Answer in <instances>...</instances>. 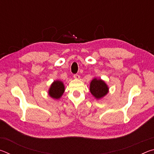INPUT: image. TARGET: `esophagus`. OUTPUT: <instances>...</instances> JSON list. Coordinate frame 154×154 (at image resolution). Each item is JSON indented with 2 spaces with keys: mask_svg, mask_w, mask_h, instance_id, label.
Here are the masks:
<instances>
[{
  "mask_svg": "<svg viewBox=\"0 0 154 154\" xmlns=\"http://www.w3.org/2000/svg\"><path fill=\"white\" fill-rule=\"evenodd\" d=\"M73 77H74V78H75V79H79V78H80V76H79V75H78V74H75L74 75H73Z\"/></svg>",
  "mask_w": 154,
  "mask_h": 154,
  "instance_id": "34e87169",
  "label": "esophagus"
}]
</instances>
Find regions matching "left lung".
I'll return each instance as SVG.
<instances>
[{"label":"left lung","instance_id":"8db88e82","mask_svg":"<svg viewBox=\"0 0 154 154\" xmlns=\"http://www.w3.org/2000/svg\"><path fill=\"white\" fill-rule=\"evenodd\" d=\"M109 88L106 83L101 79H94L90 83V90L96 98H100L108 93Z\"/></svg>","mask_w":154,"mask_h":154}]
</instances>
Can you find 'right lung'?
Returning a JSON list of instances; mask_svg holds the SVG:
<instances>
[{"mask_svg": "<svg viewBox=\"0 0 154 154\" xmlns=\"http://www.w3.org/2000/svg\"><path fill=\"white\" fill-rule=\"evenodd\" d=\"M64 92V86L63 83L60 81H55L49 88V94L53 98L58 99L61 97Z\"/></svg>", "mask_w": 154, "mask_h": 154, "instance_id": "obj_1", "label": "right lung"}]
</instances>
